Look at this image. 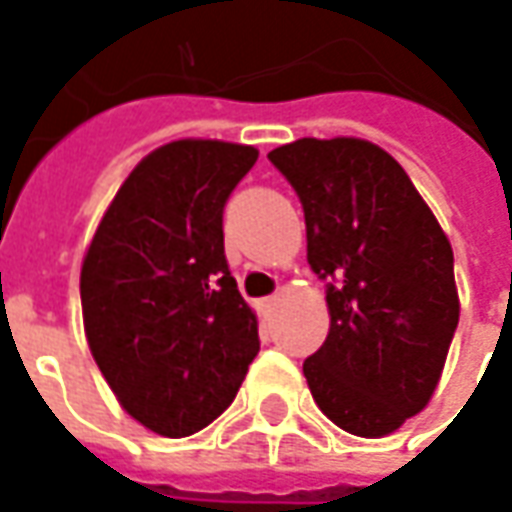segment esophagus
Returning <instances> with one entry per match:
<instances>
[{
	"mask_svg": "<svg viewBox=\"0 0 512 512\" xmlns=\"http://www.w3.org/2000/svg\"><path fill=\"white\" fill-rule=\"evenodd\" d=\"M274 307H277V296H268L260 302V310H263V316H271L274 313Z\"/></svg>",
	"mask_w": 512,
	"mask_h": 512,
	"instance_id": "obj_1",
	"label": "esophagus"
}]
</instances>
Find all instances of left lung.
<instances>
[{"label":"left lung","instance_id":"8db88e82","mask_svg":"<svg viewBox=\"0 0 512 512\" xmlns=\"http://www.w3.org/2000/svg\"><path fill=\"white\" fill-rule=\"evenodd\" d=\"M268 160L305 207L307 263L330 280V332L302 366L307 388L341 430L391 435L443 374L460 318L452 244L382 146L299 138Z\"/></svg>","mask_w":512,"mask_h":512}]
</instances>
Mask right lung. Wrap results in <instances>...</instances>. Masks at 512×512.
Segmentation results:
<instances>
[{"label": "right lung", "mask_w": 512, "mask_h": 512, "mask_svg": "<svg viewBox=\"0 0 512 512\" xmlns=\"http://www.w3.org/2000/svg\"><path fill=\"white\" fill-rule=\"evenodd\" d=\"M255 146L180 138L121 182L80 268L85 338L119 405L185 438L219 418L260 352L224 257L221 213Z\"/></svg>", "instance_id": "1"}]
</instances>
